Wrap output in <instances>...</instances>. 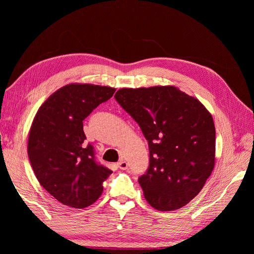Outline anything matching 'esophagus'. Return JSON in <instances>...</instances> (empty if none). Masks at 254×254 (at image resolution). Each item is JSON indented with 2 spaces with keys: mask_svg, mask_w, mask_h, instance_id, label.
<instances>
[{
  "mask_svg": "<svg viewBox=\"0 0 254 254\" xmlns=\"http://www.w3.org/2000/svg\"><path fill=\"white\" fill-rule=\"evenodd\" d=\"M118 167L120 168V170L125 171V170H127V167H128V163L126 162L125 160H121L120 162L118 163Z\"/></svg>",
  "mask_w": 254,
  "mask_h": 254,
  "instance_id": "1",
  "label": "esophagus"
}]
</instances>
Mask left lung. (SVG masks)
<instances>
[{"instance_id": "left-lung-1", "label": "left lung", "mask_w": 254, "mask_h": 254, "mask_svg": "<svg viewBox=\"0 0 254 254\" xmlns=\"http://www.w3.org/2000/svg\"><path fill=\"white\" fill-rule=\"evenodd\" d=\"M148 141L149 166L139 178L159 211L184 206L203 188L215 164V126L197 98L174 86L123 88L114 95Z\"/></svg>"}]
</instances>
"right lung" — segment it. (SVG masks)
Instances as JSON below:
<instances>
[{
	"label": "right lung",
	"instance_id": "1",
	"mask_svg": "<svg viewBox=\"0 0 254 254\" xmlns=\"http://www.w3.org/2000/svg\"><path fill=\"white\" fill-rule=\"evenodd\" d=\"M114 92L91 83L66 84L35 115L27 142L30 164L41 186L64 205L83 209L94 203L112 174L96 162L93 146L84 142L82 121Z\"/></svg>",
	"mask_w": 254,
	"mask_h": 254
}]
</instances>
